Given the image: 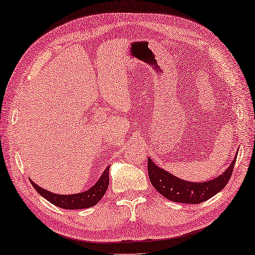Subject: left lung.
Wrapping results in <instances>:
<instances>
[{"instance_id":"8db88e82","label":"left lung","mask_w":255,"mask_h":255,"mask_svg":"<svg viewBox=\"0 0 255 255\" xmlns=\"http://www.w3.org/2000/svg\"><path fill=\"white\" fill-rule=\"evenodd\" d=\"M236 162V156L233 160L227 170L217 178L204 181V183H191L179 179L171 173L164 171L157 167L151 159H148L147 170L148 177L152 185L160 194L172 202L188 204H199L209 200L219 193L230 179L233 175L234 164Z\"/></svg>"}]
</instances>
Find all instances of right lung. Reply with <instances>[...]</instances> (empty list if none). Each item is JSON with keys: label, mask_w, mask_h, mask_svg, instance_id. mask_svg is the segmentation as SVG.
Returning <instances> with one entry per match:
<instances>
[{"label": "right lung", "mask_w": 255, "mask_h": 255, "mask_svg": "<svg viewBox=\"0 0 255 255\" xmlns=\"http://www.w3.org/2000/svg\"><path fill=\"white\" fill-rule=\"evenodd\" d=\"M109 168L108 167L104 170L103 175L101 176L98 183H96L91 189L79 193L74 194V195H59V194H54L46 191L39 186L36 185L34 181L30 180L31 185L37 191L44 199H46L55 207L67 209V210H77V209H87L92 208L98 203V202L102 199L104 194H106L108 186H109Z\"/></svg>", "instance_id": "1"}]
</instances>
